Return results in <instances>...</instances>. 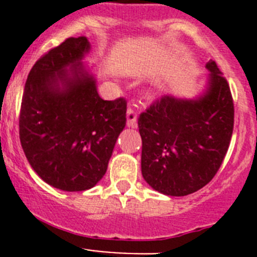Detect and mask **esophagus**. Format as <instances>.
Segmentation results:
<instances>
[{"label":"esophagus","instance_id":"esophagus-1","mask_svg":"<svg viewBox=\"0 0 257 257\" xmlns=\"http://www.w3.org/2000/svg\"><path fill=\"white\" fill-rule=\"evenodd\" d=\"M127 126L131 128H135L138 126V121H136V112L133 108L127 109Z\"/></svg>","mask_w":257,"mask_h":257}]
</instances>
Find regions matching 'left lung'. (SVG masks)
Listing matches in <instances>:
<instances>
[{"label":"left lung","instance_id":"left-lung-1","mask_svg":"<svg viewBox=\"0 0 257 257\" xmlns=\"http://www.w3.org/2000/svg\"><path fill=\"white\" fill-rule=\"evenodd\" d=\"M206 68V87L198 96L166 95L138 119L143 178L166 196H188L205 187L228 152L234 124L230 88L215 61Z\"/></svg>","mask_w":257,"mask_h":257}]
</instances>
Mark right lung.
<instances>
[{
    "label": "right lung",
    "mask_w": 257,
    "mask_h": 257,
    "mask_svg": "<svg viewBox=\"0 0 257 257\" xmlns=\"http://www.w3.org/2000/svg\"><path fill=\"white\" fill-rule=\"evenodd\" d=\"M86 37H70L31 69L19 118L29 165L45 183L65 192L95 187L105 175L126 126V100H103L83 63Z\"/></svg>",
    "instance_id": "1"
}]
</instances>
